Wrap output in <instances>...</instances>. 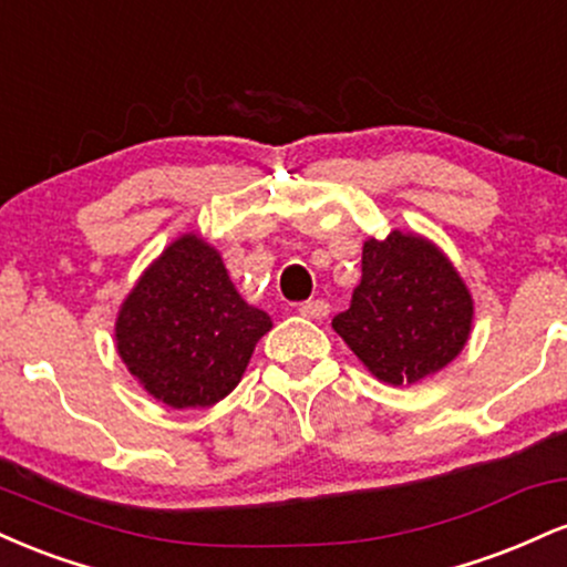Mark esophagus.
Segmentation results:
<instances>
[{
	"label": "esophagus",
	"instance_id": "esophagus-1",
	"mask_svg": "<svg viewBox=\"0 0 567 567\" xmlns=\"http://www.w3.org/2000/svg\"><path fill=\"white\" fill-rule=\"evenodd\" d=\"M298 311H301V317H306V320H324L330 315V303L317 298V301H306L298 306Z\"/></svg>",
	"mask_w": 567,
	"mask_h": 567
}]
</instances>
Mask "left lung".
<instances>
[{"label":"left lung","mask_w":567,"mask_h":567,"mask_svg":"<svg viewBox=\"0 0 567 567\" xmlns=\"http://www.w3.org/2000/svg\"><path fill=\"white\" fill-rule=\"evenodd\" d=\"M474 301L464 277L432 239L394 229L362 245V279L333 330L389 386L440 373L472 336Z\"/></svg>","instance_id":"obj_1"}]
</instances>
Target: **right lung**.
Masks as SVG:
<instances>
[{
  "label": "right lung",
  "mask_w": 567,
  "mask_h": 567,
  "mask_svg": "<svg viewBox=\"0 0 567 567\" xmlns=\"http://www.w3.org/2000/svg\"><path fill=\"white\" fill-rule=\"evenodd\" d=\"M271 317L234 288L224 258L186 231L146 266L116 311L130 375L167 408H210L243 381Z\"/></svg>",
  "instance_id": "right-lung-1"
}]
</instances>
